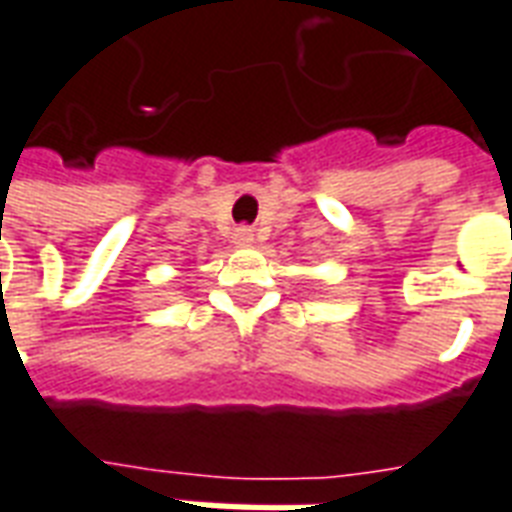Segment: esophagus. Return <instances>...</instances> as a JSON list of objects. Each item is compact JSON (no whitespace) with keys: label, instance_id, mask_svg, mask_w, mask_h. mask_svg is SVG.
Masks as SVG:
<instances>
[{"label":"esophagus","instance_id":"34e87169","mask_svg":"<svg viewBox=\"0 0 512 512\" xmlns=\"http://www.w3.org/2000/svg\"><path fill=\"white\" fill-rule=\"evenodd\" d=\"M253 240H256V234H253L251 226H240V229L234 232V242H237V245H251Z\"/></svg>","mask_w":512,"mask_h":512}]
</instances>
